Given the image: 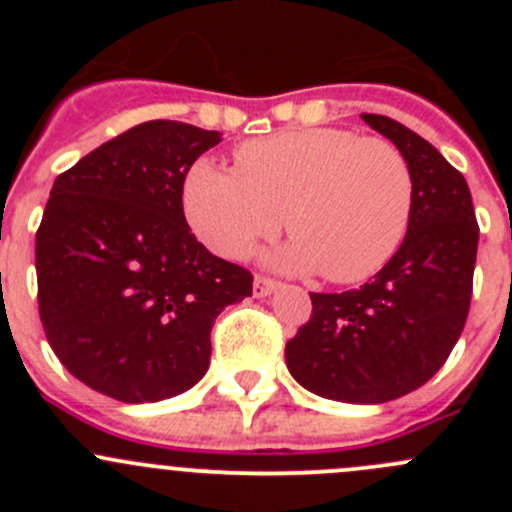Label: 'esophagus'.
<instances>
[{"instance_id": "34e87169", "label": "esophagus", "mask_w": 512, "mask_h": 512, "mask_svg": "<svg viewBox=\"0 0 512 512\" xmlns=\"http://www.w3.org/2000/svg\"><path fill=\"white\" fill-rule=\"evenodd\" d=\"M277 287H280V282L265 275H257L255 282H252V292H255V297H267V294L275 292Z\"/></svg>"}]
</instances>
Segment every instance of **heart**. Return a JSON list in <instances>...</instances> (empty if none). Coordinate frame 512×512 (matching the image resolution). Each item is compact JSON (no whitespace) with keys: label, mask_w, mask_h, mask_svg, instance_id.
I'll return each mask as SVG.
<instances>
[{"label":"heart","mask_w":512,"mask_h":512,"mask_svg":"<svg viewBox=\"0 0 512 512\" xmlns=\"http://www.w3.org/2000/svg\"><path fill=\"white\" fill-rule=\"evenodd\" d=\"M195 235L225 257H245L282 225L292 240L277 262L322 270L329 282L374 277L404 242L414 173L404 151L349 128H294L235 148V168L198 160L183 188Z\"/></svg>","instance_id":"1"}]
</instances>
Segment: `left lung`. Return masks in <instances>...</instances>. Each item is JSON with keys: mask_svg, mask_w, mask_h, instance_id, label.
Segmentation results:
<instances>
[{"mask_svg": "<svg viewBox=\"0 0 512 512\" xmlns=\"http://www.w3.org/2000/svg\"><path fill=\"white\" fill-rule=\"evenodd\" d=\"M361 118L409 160V230L371 282L309 292L312 317L287 342L285 359L312 394L384 404L426 384L456 347L471 307L478 223L466 178L431 143L394 118Z\"/></svg>", "mask_w": 512, "mask_h": 512, "instance_id": "left-lung-1", "label": "left lung"}]
</instances>
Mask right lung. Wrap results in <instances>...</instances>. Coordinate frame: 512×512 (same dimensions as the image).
Here are the masks:
<instances>
[{
	"mask_svg": "<svg viewBox=\"0 0 512 512\" xmlns=\"http://www.w3.org/2000/svg\"><path fill=\"white\" fill-rule=\"evenodd\" d=\"M220 133L146 121L54 180L36 230L39 317L61 364L123 404L170 399L210 364L215 317L252 275L185 223L190 165Z\"/></svg>",
	"mask_w": 512,
	"mask_h": 512,
	"instance_id": "right-lung-1",
	"label": "right lung"
}]
</instances>
